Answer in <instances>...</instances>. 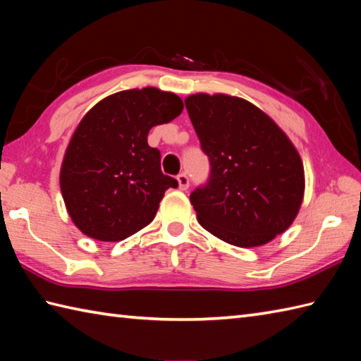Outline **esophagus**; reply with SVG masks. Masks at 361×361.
I'll return each instance as SVG.
<instances>
[{
	"instance_id": "34e87169",
	"label": "esophagus",
	"mask_w": 361,
	"mask_h": 361,
	"mask_svg": "<svg viewBox=\"0 0 361 361\" xmlns=\"http://www.w3.org/2000/svg\"><path fill=\"white\" fill-rule=\"evenodd\" d=\"M178 182H179V188L185 191L190 187V179L185 173L178 174Z\"/></svg>"
}]
</instances>
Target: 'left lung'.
<instances>
[{
	"instance_id": "obj_1",
	"label": "left lung",
	"mask_w": 361,
	"mask_h": 361,
	"mask_svg": "<svg viewBox=\"0 0 361 361\" xmlns=\"http://www.w3.org/2000/svg\"><path fill=\"white\" fill-rule=\"evenodd\" d=\"M185 106L210 162L207 182L190 195L199 224L236 247L281 235L304 195V168L292 142L244 99L196 94Z\"/></svg>"
}]
</instances>
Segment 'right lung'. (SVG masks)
I'll list each match as a JSON object with an SVG mask.
<instances>
[{
	"mask_svg": "<svg viewBox=\"0 0 361 361\" xmlns=\"http://www.w3.org/2000/svg\"><path fill=\"white\" fill-rule=\"evenodd\" d=\"M182 109L176 94L143 87L109 95L82 118L63 159L60 187L86 236L123 241L154 219L164 193L178 180L160 170V151L147 137Z\"/></svg>",
	"mask_w": 361,
	"mask_h": 361,
	"instance_id": "obj_1",
	"label": "right lung"
}]
</instances>
